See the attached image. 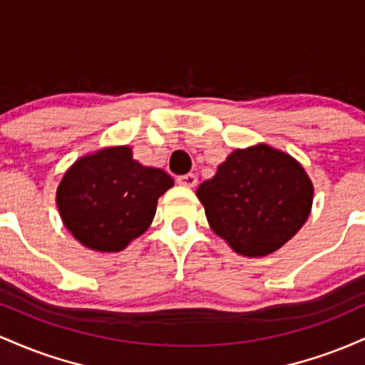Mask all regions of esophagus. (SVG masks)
<instances>
[{
	"instance_id": "1",
	"label": "esophagus",
	"mask_w": 365,
	"mask_h": 365,
	"mask_svg": "<svg viewBox=\"0 0 365 365\" xmlns=\"http://www.w3.org/2000/svg\"><path fill=\"white\" fill-rule=\"evenodd\" d=\"M177 182L180 183V185H183V187H195L199 180H197V175L187 173V175H182V177H178Z\"/></svg>"
}]
</instances>
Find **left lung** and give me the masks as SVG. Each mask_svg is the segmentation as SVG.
<instances>
[{"label":"left lung","mask_w":365,"mask_h":365,"mask_svg":"<svg viewBox=\"0 0 365 365\" xmlns=\"http://www.w3.org/2000/svg\"><path fill=\"white\" fill-rule=\"evenodd\" d=\"M312 195L302 166L267 145L233 150L197 188L216 235L249 257L287 244L307 221Z\"/></svg>","instance_id":"left-lung-1"}]
</instances>
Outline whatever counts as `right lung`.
Returning a JSON list of instances; mask_svg holds the SVG:
<instances>
[{"instance_id":"obj_1","label":"right lung","mask_w":365,"mask_h":365,"mask_svg":"<svg viewBox=\"0 0 365 365\" xmlns=\"http://www.w3.org/2000/svg\"><path fill=\"white\" fill-rule=\"evenodd\" d=\"M173 187L159 168L142 166L127 145L78 159L56 192L63 223L82 245L120 252L156 215L158 199Z\"/></svg>"}]
</instances>
